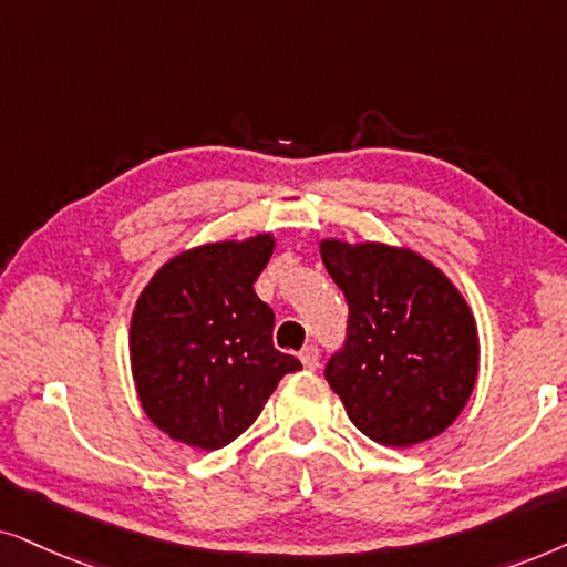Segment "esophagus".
I'll use <instances>...</instances> for the list:
<instances>
[{
  "label": "esophagus",
  "instance_id": "obj_1",
  "mask_svg": "<svg viewBox=\"0 0 567 567\" xmlns=\"http://www.w3.org/2000/svg\"><path fill=\"white\" fill-rule=\"evenodd\" d=\"M298 358H300V362H303L306 371H316V368H319V350H316L313 344L303 347V350H300Z\"/></svg>",
  "mask_w": 567,
  "mask_h": 567
}]
</instances>
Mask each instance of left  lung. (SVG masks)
I'll return each instance as SVG.
<instances>
[{
    "instance_id": "obj_1",
    "label": "left lung",
    "mask_w": 567,
    "mask_h": 567,
    "mask_svg": "<svg viewBox=\"0 0 567 567\" xmlns=\"http://www.w3.org/2000/svg\"><path fill=\"white\" fill-rule=\"evenodd\" d=\"M323 267L350 306L327 381L347 417L381 446L441 435L480 373L477 321L462 290L410 246L321 238Z\"/></svg>"
}]
</instances>
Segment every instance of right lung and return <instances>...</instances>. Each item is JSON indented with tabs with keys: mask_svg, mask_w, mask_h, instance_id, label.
Returning a JSON list of instances; mask_svg holds the SVG:
<instances>
[{
	"mask_svg": "<svg viewBox=\"0 0 567 567\" xmlns=\"http://www.w3.org/2000/svg\"><path fill=\"white\" fill-rule=\"evenodd\" d=\"M275 233L171 256L140 292L130 362L140 404L173 441L217 451L246 433L298 358L275 350V313L254 282Z\"/></svg>",
	"mask_w": 567,
	"mask_h": 567,
	"instance_id": "right-lung-1",
	"label": "right lung"
}]
</instances>
